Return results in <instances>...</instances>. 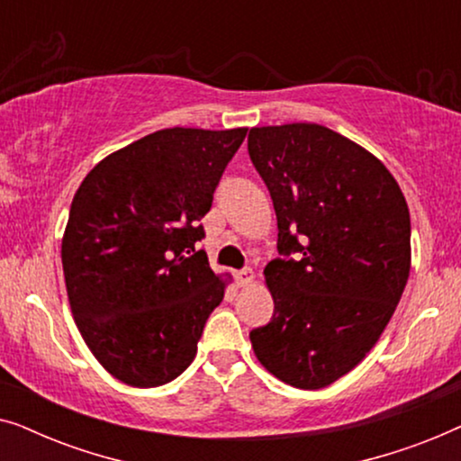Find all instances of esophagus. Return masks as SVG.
Here are the masks:
<instances>
[{
    "mask_svg": "<svg viewBox=\"0 0 461 461\" xmlns=\"http://www.w3.org/2000/svg\"><path fill=\"white\" fill-rule=\"evenodd\" d=\"M235 279H237V285H241V287H245V285H249V283H251V281H254V270H251V268H243V270H237Z\"/></svg>",
    "mask_w": 461,
    "mask_h": 461,
    "instance_id": "obj_1",
    "label": "esophagus"
}]
</instances>
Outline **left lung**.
Returning a JSON list of instances; mask_svg holds the SVG:
<instances>
[{
  "label": "left lung",
  "mask_w": 461,
  "mask_h": 461,
  "mask_svg": "<svg viewBox=\"0 0 461 461\" xmlns=\"http://www.w3.org/2000/svg\"><path fill=\"white\" fill-rule=\"evenodd\" d=\"M249 159L273 199L275 312L249 331L264 367L317 390L348 374L388 325L411 267V220L393 174L319 123L251 128Z\"/></svg>",
  "instance_id": "8db88e82"
}]
</instances>
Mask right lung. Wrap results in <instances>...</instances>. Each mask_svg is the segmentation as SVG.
Returning <instances> with one entry per match:
<instances>
[{
  "label": "right lung",
  "mask_w": 461,
  "mask_h": 461,
  "mask_svg": "<svg viewBox=\"0 0 461 461\" xmlns=\"http://www.w3.org/2000/svg\"><path fill=\"white\" fill-rule=\"evenodd\" d=\"M245 134L153 131L100 161L75 193L62 237L68 302L87 348L128 386L176 380L224 298L197 243Z\"/></svg>",
  "instance_id": "add662e5"
}]
</instances>
